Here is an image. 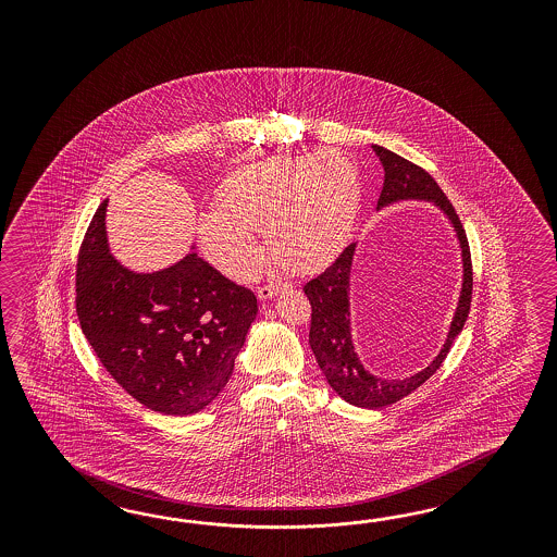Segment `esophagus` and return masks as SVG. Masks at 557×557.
I'll return each instance as SVG.
<instances>
[{
  "instance_id": "1",
  "label": "esophagus",
  "mask_w": 557,
  "mask_h": 557,
  "mask_svg": "<svg viewBox=\"0 0 557 557\" xmlns=\"http://www.w3.org/2000/svg\"><path fill=\"white\" fill-rule=\"evenodd\" d=\"M284 287H287V284H270V286H263L259 287L257 289V296H259V300H270V298H273L280 289H284Z\"/></svg>"
}]
</instances>
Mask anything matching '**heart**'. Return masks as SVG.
Instances as JSON below:
<instances>
[{"label":"heart","mask_w":557,"mask_h":557,"mask_svg":"<svg viewBox=\"0 0 557 557\" xmlns=\"http://www.w3.org/2000/svg\"><path fill=\"white\" fill-rule=\"evenodd\" d=\"M359 206V171L343 152L280 154L231 173L219 208L200 214L198 235L208 259L236 282L263 268L265 251L253 233H265L286 270L310 273L343 251Z\"/></svg>","instance_id":"obj_1"}]
</instances>
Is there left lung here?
Masks as SVG:
<instances>
[{"label":"left lung","mask_w":557,"mask_h":557,"mask_svg":"<svg viewBox=\"0 0 557 557\" xmlns=\"http://www.w3.org/2000/svg\"><path fill=\"white\" fill-rule=\"evenodd\" d=\"M371 149L375 151L384 168V187L377 200V210L392 203L406 202V200L435 203L445 214V219L451 222V228L456 231L457 243L461 249V268H463L456 312L437 357L421 371L408 377H394V380L371 373L355 351L349 289H351V268H354L357 243L349 245L343 253L338 255L337 261L331 268H326L321 275H317L304 286V294L308 296L312 306L308 343L329 386L349 405L380 410L384 406L403 400L441 368L443 359L449 354L454 341L468 321L473 280L468 236L461 226V220L457 219L456 208L447 200L437 182L424 169L406 161L405 157L396 152L388 151L380 145H371Z\"/></svg>","instance_id":"left-lung-1"}]
</instances>
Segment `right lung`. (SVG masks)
Here are the masks:
<instances>
[{"mask_svg": "<svg viewBox=\"0 0 557 557\" xmlns=\"http://www.w3.org/2000/svg\"><path fill=\"white\" fill-rule=\"evenodd\" d=\"M106 206L94 214L77 259L75 304L85 338L140 405L171 417L200 412L235 370L257 298L196 251L151 273L124 268L108 247Z\"/></svg>", "mask_w": 557, "mask_h": 557, "instance_id": "obj_1", "label": "right lung"}]
</instances>
